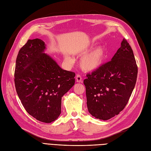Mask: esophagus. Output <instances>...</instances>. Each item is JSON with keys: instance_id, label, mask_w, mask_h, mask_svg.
Returning a JSON list of instances; mask_svg holds the SVG:
<instances>
[{"instance_id": "1", "label": "esophagus", "mask_w": 151, "mask_h": 151, "mask_svg": "<svg viewBox=\"0 0 151 151\" xmlns=\"http://www.w3.org/2000/svg\"><path fill=\"white\" fill-rule=\"evenodd\" d=\"M76 81L77 83H83L82 81V77L79 74L76 75Z\"/></svg>"}]
</instances>
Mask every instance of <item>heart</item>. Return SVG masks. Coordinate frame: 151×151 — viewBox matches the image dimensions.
I'll use <instances>...</instances> for the list:
<instances>
[{
	"label": "heart",
	"instance_id": "b5f03b06",
	"mask_svg": "<svg viewBox=\"0 0 151 151\" xmlns=\"http://www.w3.org/2000/svg\"><path fill=\"white\" fill-rule=\"evenodd\" d=\"M105 58V52L102 47H97L86 55L81 60V67L85 71L92 72L100 68Z\"/></svg>",
	"mask_w": 151,
	"mask_h": 151
}]
</instances>
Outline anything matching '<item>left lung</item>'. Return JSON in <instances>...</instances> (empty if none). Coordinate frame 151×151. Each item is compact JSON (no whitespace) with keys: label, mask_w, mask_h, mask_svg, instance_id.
<instances>
[{"label":"left lung","mask_w":151,"mask_h":151,"mask_svg":"<svg viewBox=\"0 0 151 151\" xmlns=\"http://www.w3.org/2000/svg\"><path fill=\"white\" fill-rule=\"evenodd\" d=\"M137 73L133 50L124 38L112 60L84 80L89 112L101 120L119 114L131 96Z\"/></svg>","instance_id":"left-lung-1"}]
</instances>
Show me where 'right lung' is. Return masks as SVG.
I'll return each mask as SVG.
<instances>
[{"mask_svg": "<svg viewBox=\"0 0 151 151\" xmlns=\"http://www.w3.org/2000/svg\"><path fill=\"white\" fill-rule=\"evenodd\" d=\"M39 39H29L20 49L14 71L15 88L30 116L43 123L55 121L61 114L62 97L75 83L76 74L63 70L44 51Z\"/></svg>", "mask_w": 151, "mask_h": 151, "instance_id": "right-lung-1", "label": "right lung"}]
</instances>
